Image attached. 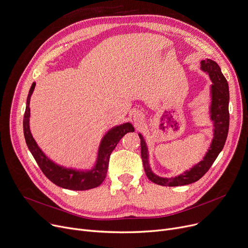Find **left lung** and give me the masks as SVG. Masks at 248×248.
Returning <instances> with one entry per match:
<instances>
[{"instance_id": "8db88e82", "label": "left lung", "mask_w": 248, "mask_h": 248, "mask_svg": "<svg viewBox=\"0 0 248 248\" xmlns=\"http://www.w3.org/2000/svg\"><path fill=\"white\" fill-rule=\"evenodd\" d=\"M201 70L209 75L212 84L210 86V117L213 122V139L210 148L208 149L202 161L194 165L190 170L185 171L183 174L172 178H164L155 175L151 169L149 163V150L146 140L141 134H139L140 139V154L142 165L147 177L155 184L161 186H183L188 185L201 179L206 172L209 170L220 152L222 151L228 135L229 128V87L226 78L221 72L219 65L211 60L206 59L201 61Z\"/></svg>"}]
</instances>
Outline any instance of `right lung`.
<instances>
[{"mask_svg":"<svg viewBox=\"0 0 248 248\" xmlns=\"http://www.w3.org/2000/svg\"><path fill=\"white\" fill-rule=\"evenodd\" d=\"M36 83L33 82L26 102V109L23 120V129L26 144L28 146L38 166L40 167L44 175L55 185L74 191H84L98 187L106 179L109 157L117 142L129 132H134L135 128L131 123H125L111 127L103 136L97 151V158L94 166L89 170H76L58 165L49 159L39 148L30 131V98L33 94Z\"/></svg>","mask_w":248,"mask_h":248,"instance_id":"obj_1","label":"right lung"}]
</instances>
